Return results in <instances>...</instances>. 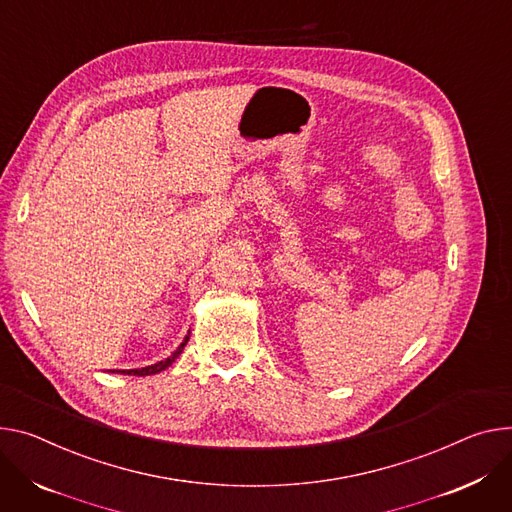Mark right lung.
I'll return each mask as SVG.
<instances>
[{"label": "right lung", "mask_w": 512, "mask_h": 512, "mask_svg": "<svg viewBox=\"0 0 512 512\" xmlns=\"http://www.w3.org/2000/svg\"><path fill=\"white\" fill-rule=\"evenodd\" d=\"M188 339H190V337H185V339H183V343L175 349V353H173V355H169L167 359H163V361H159V363H155V365L141 367V369H118V374H128V376H153V374H159V371L167 369V367H169V365L179 357V353L183 351V347H185V343H188Z\"/></svg>", "instance_id": "right-lung-1"}]
</instances>
